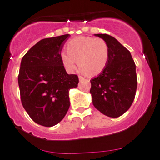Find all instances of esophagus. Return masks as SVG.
Wrapping results in <instances>:
<instances>
[{
    "mask_svg": "<svg viewBox=\"0 0 160 160\" xmlns=\"http://www.w3.org/2000/svg\"><path fill=\"white\" fill-rule=\"evenodd\" d=\"M84 80V78H83V77H81V76H79V80H80V81H82V80Z\"/></svg>",
    "mask_w": 160,
    "mask_h": 160,
    "instance_id": "esophagus-1",
    "label": "esophagus"
}]
</instances>
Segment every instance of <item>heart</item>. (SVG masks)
<instances>
[{"instance_id":"b5f03b06","label":"heart","mask_w":160,"mask_h":160,"mask_svg":"<svg viewBox=\"0 0 160 160\" xmlns=\"http://www.w3.org/2000/svg\"><path fill=\"white\" fill-rule=\"evenodd\" d=\"M67 51L60 53L62 66L69 73H72L76 64L83 74L96 76L101 73L107 67L109 59L108 46L102 38L80 36L70 40Z\"/></svg>"}]
</instances>
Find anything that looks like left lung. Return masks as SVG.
<instances>
[{
	"label": "left lung",
	"instance_id": "obj_1",
	"mask_svg": "<svg viewBox=\"0 0 160 160\" xmlns=\"http://www.w3.org/2000/svg\"><path fill=\"white\" fill-rule=\"evenodd\" d=\"M109 49L107 67L90 80L92 103L104 115L118 118L129 109L137 88L135 64L130 52L107 34H94Z\"/></svg>",
	"mask_w": 160,
	"mask_h": 160
}]
</instances>
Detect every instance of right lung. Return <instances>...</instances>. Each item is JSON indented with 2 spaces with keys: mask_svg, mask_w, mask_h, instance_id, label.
I'll return each instance as SVG.
<instances>
[{
  "mask_svg": "<svg viewBox=\"0 0 160 160\" xmlns=\"http://www.w3.org/2000/svg\"><path fill=\"white\" fill-rule=\"evenodd\" d=\"M69 34L40 40L21 62L18 85L23 108L40 125L52 127L62 120L70 108L69 92L77 88L78 77L68 74L60 52Z\"/></svg>",
  "mask_w": 160,
  "mask_h": 160,
  "instance_id": "add662e5",
  "label": "right lung"
}]
</instances>
